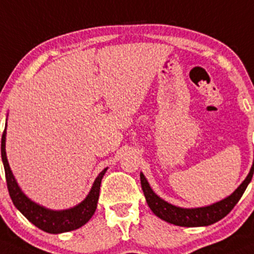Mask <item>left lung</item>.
<instances>
[{
	"mask_svg": "<svg viewBox=\"0 0 254 254\" xmlns=\"http://www.w3.org/2000/svg\"><path fill=\"white\" fill-rule=\"evenodd\" d=\"M253 173L254 162L252 168H251L250 174L247 175V178L245 179L244 183L236 189V191H235L231 196L226 197L225 199L218 202V203L208 205V207L191 208V209L175 207V205L163 201L162 198H159V197L152 191V189L149 188L147 180H146V178L143 176L142 173L140 174V179L141 186H142V191L143 193H145L147 204L157 217L168 221V223L174 224V225L194 228V226L210 225V224L217 223V221L223 219L225 215H228L229 213L233 210V208L236 205L237 202L240 201L242 194H244L248 184L252 180Z\"/></svg>",
	"mask_w": 254,
	"mask_h": 254,
	"instance_id": "left-lung-1",
	"label": "left lung"
}]
</instances>
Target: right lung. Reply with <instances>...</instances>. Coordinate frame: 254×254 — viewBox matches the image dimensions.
<instances>
[{
    "label": "right lung",
    "instance_id": "right-lung-1",
    "mask_svg": "<svg viewBox=\"0 0 254 254\" xmlns=\"http://www.w3.org/2000/svg\"><path fill=\"white\" fill-rule=\"evenodd\" d=\"M4 146H6V130L2 134L1 157L2 162H3L4 174H6L8 192H9L13 204L19 209L21 214L28 219L30 223H33L34 225L41 229V230L46 231V233L61 234L79 229L80 226L85 225L91 219L96 210V207H97V201L98 197H100L101 181H102L103 175L107 172V168L103 169L100 173V175L97 176V179L93 183L91 191H90V193L87 194V197L81 203L75 205L74 208H70V209L51 210L31 202L21 192L14 176L10 172Z\"/></svg>",
    "mask_w": 254,
    "mask_h": 254
}]
</instances>
